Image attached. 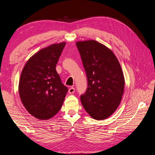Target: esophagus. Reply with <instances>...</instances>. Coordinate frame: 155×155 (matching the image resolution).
<instances>
[{
  "label": "esophagus",
  "mask_w": 155,
  "mask_h": 155,
  "mask_svg": "<svg viewBox=\"0 0 155 155\" xmlns=\"http://www.w3.org/2000/svg\"><path fill=\"white\" fill-rule=\"evenodd\" d=\"M75 92V88L74 87H70L68 89V93L69 94H73Z\"/></svg>",
  "instance_id": "esophagus-1"
}]
</instances>
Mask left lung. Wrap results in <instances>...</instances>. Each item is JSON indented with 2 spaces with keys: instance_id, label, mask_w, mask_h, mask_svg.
Listing matches in <instances>:
<instances>
[{
  "instance_id": "8db88e82",
  "label": "left lung",
  "mask_w": 155,
  "mask_h": 155,
  "mask_svg": "<svg viewBox=\"0 0 155 155\" xmlns=\"http://www.w3.org/2000/svg\"><path fill=\"white\" fill-rule=\"evenodd\" d=\"M88 87L80 99L93 118L104 120L118 108L124 90V77L115 55L96 41L78 42Z\"/></svg>"
}]
</instances>
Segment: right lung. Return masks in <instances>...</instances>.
I'll return each instance as SVG.
<instances>
[{
    "label": "right lung",
    "instance_id": "obj_1",
    "mask_svg": "<svg viewBox=\"0 0 155 155\" xmlns=\"http://www.w3.org/2000/svg\"><path fill=\"white\" fill-rule=\"evenodd\" d=\"M65 43L54 44L39 51L23 68L18 91L23 105L37 119H49L61 107L68 88L56 71Z\"/></svg>",
    "mask_w": 155,
    "mask_h": 155
}]
</instances>
